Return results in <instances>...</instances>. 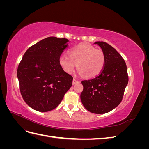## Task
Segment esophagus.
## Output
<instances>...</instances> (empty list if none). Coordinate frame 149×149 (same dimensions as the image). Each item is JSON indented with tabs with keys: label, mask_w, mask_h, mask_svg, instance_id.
Here are the masks:
<instances>
[{
	"label": "esophagus",
	"mask_w": 149,
	"mask_h": 149,
	"mask_svg": "<svg viewBox=\"0 0 149 149\" xmlns=\"http://www.w3.org/2000/svg\"><path fill=\"white\" fill-rule=\"evenodd\" d=\"M79 81L78 80H76L75 78H74L73 79V84H76L77 83H78Z\"/></svg>",
	"instance_id": "obj_1"
}]
</instances>
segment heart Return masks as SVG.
<instances>
[{"instance_id": "1", "label": "heart", "mask_w": 149, "mask_h": 149, "mask_svg": "<svg viewBox=\"0 0 149 149\" xmlns=\"http://www.w3.org/2000/svg\"><path fill=\"white\" fill-rule=\"evenodd\" d=\"M59 63L66 73L72 74L78 65L80 74L92 78L97 76L105 65V55L101 49L83 43L69 51V56L63 55Z\"/></svg>"}]
</instances>
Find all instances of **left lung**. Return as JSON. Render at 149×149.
I'll use <instances>...</instances> for the list:
<instances>
[{
  "mask_svg": "<svg viewBox=\"0 0 149 149\" xmlns=\"http://www.w3.org/2000/svg\"><path fill=\"white\" fill-rule=\"evenodd\" d=\"M105 55V65L98 76L82 81L81 93L83 105L94 114H105L114 109L123 100L129 78L125 62L110 45L104 42L94 43Z\"/></svg>",
  "mask_w": 149,
  "mask_h": 149,
  "instance_id": "left-lung-1",
  "label": "left lung"
}]
</instances>
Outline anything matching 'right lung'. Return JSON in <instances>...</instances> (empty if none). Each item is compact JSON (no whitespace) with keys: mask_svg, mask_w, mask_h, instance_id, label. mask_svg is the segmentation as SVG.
<instances>
[{"mask_svg":"<svg viewBox=\"0 0 149 149\" xmlns=\"http://www.w3.org/2000/svg\"><path fill=\"white\" fill-rule=\"evenodd\" d=\"M68 42L66 38L55 37L43 39L26 51L18 66L22 96L35 111L54 109L71 87L73 77L59 63V58Z\"/></svg>","mask_w":149,"mask_h":149,"instance_id":"right-lung-1","label":"right lung"}]
</instances>
